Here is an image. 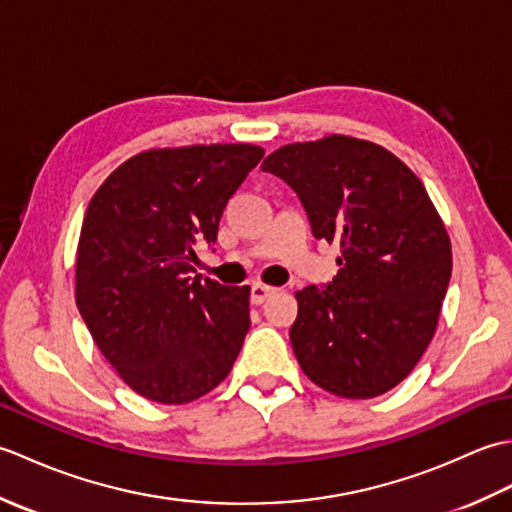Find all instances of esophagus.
<instances>
[{"label": "esophagus", "instance_id": "34e87169", "mask_svg": "<svg viewBox=\"0 0 512 512\" xmlns=\"http://www.w3.org/2000/svg\"><path fill=\"white\" fill-rule=\"evenodd\" d=\"M275 292H277V288L266 286V284H262V281H255V284L250 286V303H255V306H262V303L270 295H275Z\"/></svg>", "mask_w": 512, "mask_h": 512}]
</instances>
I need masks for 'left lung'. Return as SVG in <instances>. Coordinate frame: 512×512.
Masks as SVG:
<instances>
[{
	"label": "left lung",
	"instance_id": "obj_1",
	"mask_svg": "<svg viewBox=\"0 0 512 512\" xmlns=\"http://www.w3.org/2000/svg\"><path fill=\"white\" fill-rule=\"evenodd\" d=\"M262 169L297 191L314 237L341 248L328 288L295 292L303 374L341 398L394 389L436 334L453 268L427 189L389 149L345 134L279 147Z\"/></svg>",
	"mask_w": 512,
	"mask_h": 512
}]
</instances>
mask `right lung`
<instances>
[{
  "label": "right lung",
  "instance_id": "obj_1",
  "mask_svg": "<svg viewBox=\"0 0 512 512\" xmlns=\"http://www.w3.org/2000/svg\"><path fill=\"white\" fill-rule=\"evenodd\" d=\"M264 149L248 143L147 149L105 178L83 217L74 297L123 383L160 405L209 394L250 328L248 286L191 279L228 198Z\"/></svg>",
  "mask_w": 512,
  "mask_h": 512
}]
</instances>
